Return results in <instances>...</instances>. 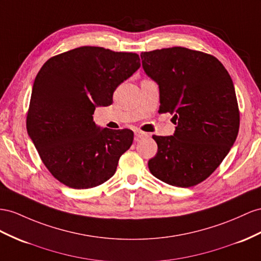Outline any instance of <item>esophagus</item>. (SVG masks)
Segmentation results:
<instances>
[{"mask_svg":"<svg viewBox=\"0 0 261 261\" xmlns=\"http://www.w3.org/2000/svg\"><path fill=\"white\" fill-rule=\"evenodd\" d=\"M135 136H136L137 139H142V138H146L149 135H148V133H145V132L137 130V131H135Z\"/></svg>","mask_w":261,"mask_h":261,"instance_id":"34e87169","label":"esophagus"}]
</instances>
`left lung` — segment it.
Here are the masks:
<instances>
[{"label": "left lung", "instance_id": "1", "mask_svg": "<svg viewBox=\"0 0 261 261\" xmlns=\"http://www.w3.org/2000/svg\"><path fill=\"white\" fill-rule=\"evenodd\" d=\"M144 72L158 84L159 112H170L173 136H153L158 153L149 160L153 176L177 188L208 177L235 143L239 130L236 92L217 58L185 47L141 54Z\"/></svg>", "mask_w": 261, "mask_h": 261}]
</instances>
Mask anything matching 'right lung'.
<instances>
[{"label":"right lung","instance_id":"1","mask_svg":"<svg viewBox=\"0 0 261 261\" xmlns=\"http://www.w3.org/2000/svg\"><path fill=\"white\" fill-rule=\"evenodd\" d=\"M140 68L135 53L83 46L49 58L33 85L26 128L43 163L71 189L95 188L113 176L133 142L129 129L100 128L97 107Z\"/></svg>","mask_w":261,"mask_h":261}]
</instances>
